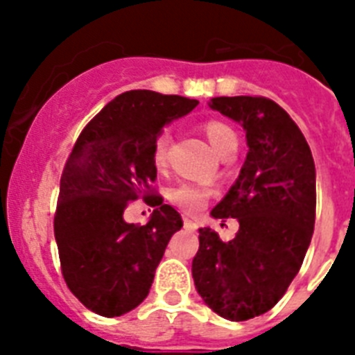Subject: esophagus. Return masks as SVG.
I'll list each match as a JSON object with an SVG mask.
<instances>
[{
  "label": "esophagus",
  "instance_id": "34e87169",
  "mask_svg": "<svg viewBox=\"0 0 355 355\" xmlns=\"http://www.w3.org/2000/svg\"><path fill=\"white\" fill-rule=\"evenodd\" d=\"M184 228H188V230H195L197 225H195L193 219H189V217H184Z\"/></svg>",
  "mask_w": 355,
  "mask_h": 355
}]
</instances>
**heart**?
<instances>
[{"instance_id":"obj_1","label":"heart","mask_w":355,"mask_h":355,"mask_svg":"<svg viewBox=\"0 0 355 355\" xmlns=\"http://www.w3.org/2000/svg\"><path fill=\"white\" fill-rule=\"evenodd\" d=\"M202 130H205L206 138L211 144V147L221 155L223 150L227 149L228 145L237 144L236 132L232 128L225 125L223 121H216V119H210L202 125ZM167 134L160 132L156 134L153 144H150V162L156 169H162L166 166V153H167ZM210 195V189L200 186V184L193 182H178L177 186H171L167 189V200L173 202L178 208H182L186 211H199L202 206H205L206 199Z\"/></svg>"}]
</instances>
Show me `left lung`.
<instances>
[{"label": "left lung", "instance_id": "left-lung-1", "mask_svg": "<svg viewBox=\"0 0 355 355\" xmlns=\"http://www.w3.org/2000/svg\"><path fill=\"white\" fill-rule=\"evenodd\" d=\"M247 132L239 177L211 217L239 223L232 241L199 228L191 272L208 308L228 320L269 311L300 270L315 227V162L289 114L267 97H214Z\"/></svg>", "mask_w": 355, "mask_h": 355}]
</instances>
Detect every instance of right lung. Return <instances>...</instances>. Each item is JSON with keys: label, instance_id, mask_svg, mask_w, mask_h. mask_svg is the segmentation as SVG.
<instances>
[{"label": "right lung", "instance_id": "add662e5", "mask_svg": "<svg viewBox=\"0 0 355 355\" xmlns=\"http://www.w3.org/2000/svg\"><path fill=\"white\" fill-rule=\"evenodd\" d=\"M197 105L158 92H125L75 141L53 227L64 280L94 313L119 317L144 302L167 243L182 228L180 214L153 189L150 144L164 125ZM138 198L155 206L144 227L122 219L128 202Z\"/></svg>", "mask_w": 355, "mask_h": 355}]
</instances>
